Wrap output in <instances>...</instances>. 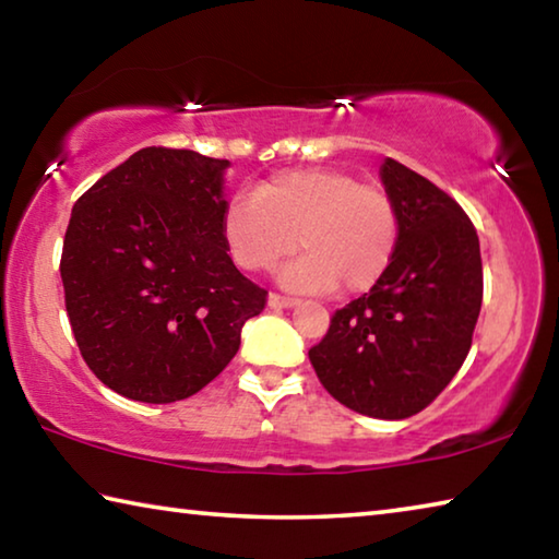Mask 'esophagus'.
<instances>
[{"label":"esophagus","mask_w":559,"mask_h":559,"mask_svg":"<svg viewBox=\"0 0 559 559\" xmlns=\"http://www.w3.org/2000/svg\"><path fill=\"white\" fill-rule=\"evenodd\" d=\"M296 302H298V298L281 296V293H271V296H269V306H271V308H276V310H281V308H290V306H296Z\"/></svg>","instance_id":"1"}]
</instances>
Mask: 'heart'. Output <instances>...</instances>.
<instances>
[{
  "mask_svg": "<svg viewBox=\"0 0 559 559\" xmlns=\"http://www.w3.org/2000/svg\"><path fill=\"white\" fill-rule=\"evenodd\" d=\"M222 229L234 261L251 273L283 271L293 290H370L400 243V212L386 189L343 169H283L224 206Z\"/></svg>",
  "mask_w": 559,
  "mask_h": 559,
  "instance_id": "heart-1",
  "label": "heart"
}]
</instances>
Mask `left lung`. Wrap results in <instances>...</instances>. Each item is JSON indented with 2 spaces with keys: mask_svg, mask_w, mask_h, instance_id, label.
I'll use <instances>...</instances> for the list:
<instances>
[{
  "mask_svg": "<svg viewBox=\"0 0 559 559\" xmlns=\"http://www.w3.org/2000/svg\"><path fill=\"white\" fill-rule=\"evenodd\" d=\"M400 243L380 283L330 318L308 349L318 380L347 409L406 419L437 400L466 359L484 300L476 226L427 177L386 157Z\"/></svg>",
  "mask_w": 559,
  "mask_h": 559,
  "instance_id": "1",
  "label": "left lung"
}]
</instances>
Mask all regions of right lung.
Masks as SVG:
<instances>
[{
	"label": "right lung",
	"instance_id": "obj_1",
	"mask_svg": "<svg viewBox=\"0 0 559 559\" xmlns=\"http://www.w3.org/2000/svg\"><path fill=\"white\" fill-rule=\"evenodd\" d=\"M226 159L143 147L73 204L63 300L91 372L128 400L169 404L210 384L269 290L234 266L222 229Z\"/></svg>",
	"mask_w": 559,
	"mask_h": 559
}]
</instances>
